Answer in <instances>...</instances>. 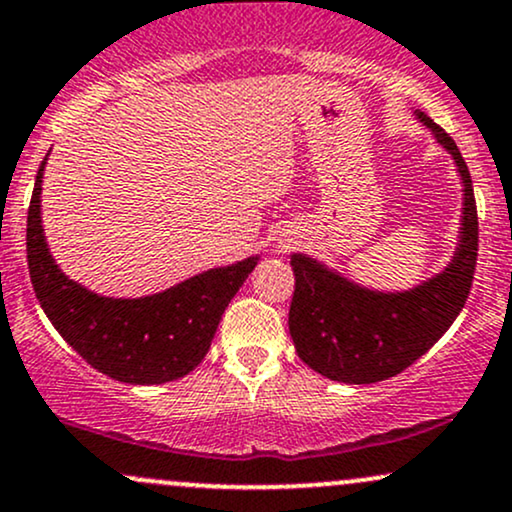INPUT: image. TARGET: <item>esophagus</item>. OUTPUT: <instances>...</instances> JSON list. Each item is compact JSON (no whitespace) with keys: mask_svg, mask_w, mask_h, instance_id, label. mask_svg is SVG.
Listing matches in <instances>:
<instances>
[{"mask_svg":"<svg viewBox=\"0 0 512 512\" xmlns=\"http://www.w3.org/2000/svg\"><path fill=\"white\" fill-rule=\"evenodd\" d=\"M276 252H281V248H279V250H276Z\"/></svg>","mask_w":512,"mask_h":512,"instance_id":"1","label":"esophagus"}]
</instances>
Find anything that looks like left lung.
<instances>
[{
  "label": "left lung",
  "instance_id": "8db88e82",
  "mask_svg": "<svg viewBox=\"0 0 512 512\" xmlns=\"http://www.w3.org/2000/svg\"><path fill=\"white\" fill-rule=\"evenodd\" d=\"M416 117L455 158L464 187L460 243L448 267L414 289L383 293L363 289L313 257L291 255V339L305 366L337 383L370 385L402 373L448 332L472 291L479 250L472 175L450 134L424 113Z\"/></svg>",
  "mask_w": 512,
  "mask_h": 512
}]
</instances>
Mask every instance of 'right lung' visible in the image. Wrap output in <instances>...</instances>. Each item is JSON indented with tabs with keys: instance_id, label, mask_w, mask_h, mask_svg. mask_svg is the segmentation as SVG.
<instances>
[{
	"instance_id": "1",
	"label": "right lung",
	"mask_w": 512,
	"mask_h": 512,
	"mask_svg": "<svg viewBox=\"0 0 512 512\" xmlns=\"http://www.w3.org/2000/svg\"><path fill=\"white\" fill-rule=\"evenodd\" d=\"M48 161V156H45ZM40 163L28 207V272L40 308L72 349L108 378L161 385L195 370L207 356L223 310L260 257L202 272L144 298H105L60 272L40 221Z\"/></svg>"
}]
</instances>
